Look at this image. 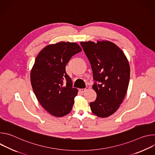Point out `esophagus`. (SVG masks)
<instances>
[{"label":"esophagus","mask_w":155,"mask_h":155,"mask_svg":"<svg viewBox=\"0 0 155 155\" xmlns=\"http://www.w3.org/2000/svg\"><path fill=\"white\" fill-rule=\"evenodd\" d=\"M87 90H88V87H86V88H84V89H80V91L81 92V93H84L85 91H86Z\"/></svg>","instance_id":"obj_1"}]
</instances>
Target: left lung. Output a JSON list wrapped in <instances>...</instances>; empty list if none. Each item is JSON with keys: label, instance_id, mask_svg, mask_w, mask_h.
Listing matches in <instances>:
<instances>
[{"label": "left lung", "instance_id": "left-lung-1", "mask_svg": "<svg viewBox=\"0 0 155 155\" xmlns=\"http://www.w3.org/2000/svg\"><path fill=\"white\" fill-rule=\"evenodd\" d=\"M81 45L89 59L97 94L90 102L95 115L106 118L114 114L122 103L129 82L130 67L123 51L115 43L107 41H81Z\"/></svg>", "mask_w": 155, "mask_h": 155}]
</instances>
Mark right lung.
I'll return each instance as SVG.
<instances>
[{"mask_svg":"<svg viewBox=\"0 0 155 155\" xmlns=\"http://www.w3.org/2000/svg\"><path fill=\"white\" fill-rule=\"evenodd\" d=\"M81 51L75 42L60 41L43 48L35 58L31 71L32 89L40 105L54 117H64L72 110L78 91L72 87L65 66L72 56Z\"/></svg>","mask_w":155,"mask_h":155,"instance_id":"add662e5","label":"right lung"}]
</instances>
